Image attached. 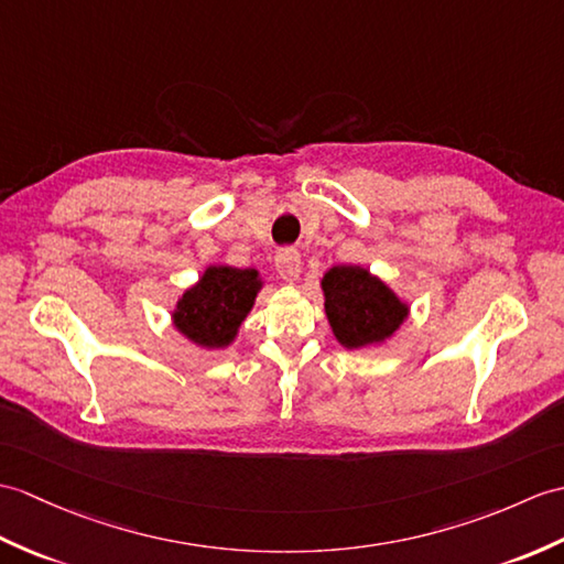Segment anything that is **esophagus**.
<instances>
[{
    "label": "esophagus",
    "instance_id": "34e87169",
    "mask_svg": "<svg viewBox=\"0 0 564 564\" xmlns=\"http://www.w3.org/2000/svg\"><path fill=\"white\" fill-rule=\"evenodd\" d=\"M300 264H303V259H300L295 247H281L276 252V271L281 273V279L295 281L300 276Z\"/></svg>",
    "mask_w": 564,
    "mask_h": 564
}]
</instances>
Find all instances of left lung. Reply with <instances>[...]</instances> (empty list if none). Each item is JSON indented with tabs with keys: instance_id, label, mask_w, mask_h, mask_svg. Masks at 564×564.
Masks as SVG:
<instances>
[{
	"instance_id": "left-lung-1",
	"label": "left lung",
	"mask_w": 564,
	"mask_h": 564,
	"mask_svg": "<svg viewBox=\"0 0 564 564\" xmlns=\"http://www.w3.org/2000/svg\"><path fill=\"white\" fill-rule=\"evenodd\" d=\"M322 288L326 317L346 348L384 341L409 314V307L382 281L360 267H334Z\"/></svg>"
}]
</instances>
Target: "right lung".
I'll use <instances>...</instances> for the list:
<instances>
[{
    "instance_id": "right-lung-1",
    "label": "right lung",
    "mask_w": 564,
    "mask_h": 564,
    "mask_svg": "<svg viewBox=\"0 0 564 564\" xmlns=\"http://www.w3.org/2000/svg\"><path fill=\"white\" fill-rule=\"evenodd\" d=\"M259 285L254 269H206L202 281L177 303L175 326L199 346H228L252 310Z\"/></svg>"
}]
</instances>
